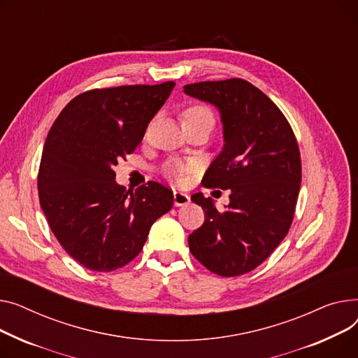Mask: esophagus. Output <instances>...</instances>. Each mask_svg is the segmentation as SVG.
<instances>
[{
	"label": "esophagus",
	"instance_id": "obj_1",
	"mask_svg": "<svg viewBox=\"0 0 358 358\" xmlns=\"http://www.w3.org/2000/svg\"><path fill=\"white\" fill-rule=\"evenodd\" d=\"M189 202H191V196H189L187 194L178 192V191L173 192V203H175V206H185Z\"/></svg>",
	"mask_w": 358,
	"mask_h": 358
}]
</instances>
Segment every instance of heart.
<instances>
[{"label":"heart","mask_w":358,"mask_h":358,"mask_svg":"<svg viewBox=\"0 0 358 358\" xmlns=\"http://www.w3.org/2000/svg\"><path fill=\"white\" fill-rule=\"evenodd\" d=\"M183 122H194V121H202V120H208L214 122V114L213 111L209 110L205 105H191V107L186 108L182 114ZM198 166L195 163H178V162H172L167 163L164 167V175L175 180L176 183H183L189 176L196 173Z\"/></svg>","instance_id":"heart-1"}]
</instances>
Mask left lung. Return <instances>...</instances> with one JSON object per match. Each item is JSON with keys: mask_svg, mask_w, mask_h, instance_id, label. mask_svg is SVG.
<instances>
[{"mask_svg": "<svg viewBox=\"0 0 358 358\" xmlns=\"http://www.w3.org/2000/svg\"><path fill=\"white\" fill-rule=\"evenodd\" d=\"M183 91L221 113L224 149L202 183L231 191L224 211L192 195L205 221L189 236V250L215 275L240 276L260 266L290 228L302 179L298 141L278 105L244 79L189 83Z\"/></svg>", "mask_w": 358, "mask_h": 358, "instance_id": "obj_1", "label": "left lung"}]
</instances>
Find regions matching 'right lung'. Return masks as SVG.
Listing matches in <instances>:
<instances>
[{
    "mask_svg": "<svg viewBox=\"0 0 358 358\" xmlns=\"http://www.w3.org/2000/svg\"><path fill=\"white\" fill-rule=\"evenodd\" d=\"M175 82L91 90L62 110L41 153L37 187L52 233L79 264L113 271L143 250L173 192L150 180L136 191L115 182V166L141 143Z\"/></svg>",
    "mask_w": 358,
    "mask_h": 358,
    "instance_id": "add662e5",
    "label": "right lung"
}]
</instances>
